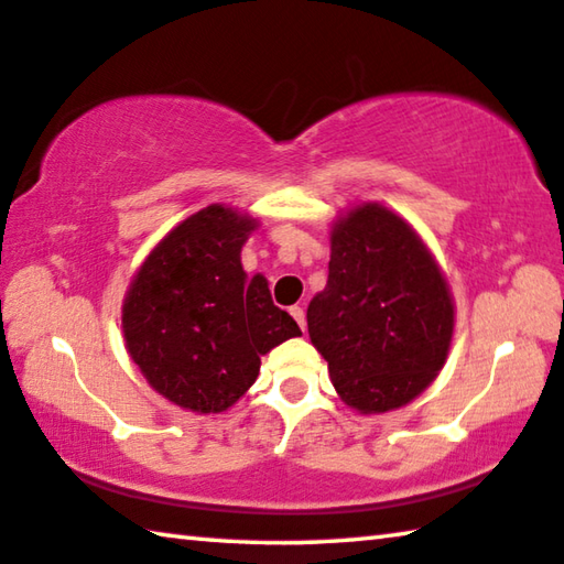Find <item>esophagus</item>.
<instances>
[{
	"label": "esophagus",
	"mask_w": 564,
	"mask_h": 564,
	"mask_svg": "<svg viewBox=\"0 0 564 564\" xmlns=\"http://www.w3.org/2000/svg\"><path fill=\"white\" fill-rule=\"evenodd\" d=\"M291 316L295 318V323H299L301 330H305V311L301 308V305H293V308H291Z\"/></svg>",
	"instance_id": "obj_1"
}]
</instances>
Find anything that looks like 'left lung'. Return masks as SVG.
I'll use <instances>...</instances> for the list:
<instances>
[{
    "label": "left lung",
    "mask_w": 564,
    "mask_h": 564,
    "mask_svg": "<svg viewBox=\"0 0 564 564\" xmlns=\"http://www.w3.org/2000/svg\"><path fill=\"white\" fill-rule=\"evenodd\" d=\"M305 318L343 403L380 415L415 400L443 370L455 301L415 228L362 202L330 226L328 283Z\"/></svg>",
    "instance_id": "left-lung-1"
}]
</instances>
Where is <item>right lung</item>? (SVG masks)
<instances>
[{"label": "right lung", "mask_w": 564, "mask_h": 564, "mask_svg": "<svg viewBox=\"0 0 564 564\" xmlns=\"http://www.w3.org/2000/svg\"><path fill=\"white\" fill-rule=\"evenodd\" d=\"M256 228L259 218L224 204L191 214L151 248L123 295L131 360L159 395L196 415L231 408L259 378L261 356L301 336L265 275L243 271Z\"/></svg>", "instance_id": "right-lung-1"}]
</instances>
